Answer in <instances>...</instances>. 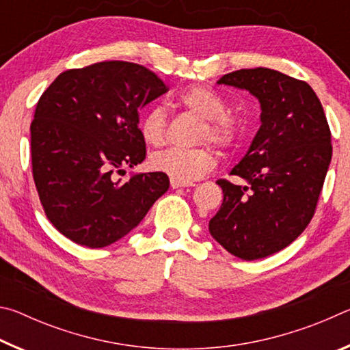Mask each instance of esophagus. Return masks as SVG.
Masks as SVG:
<instances>
[{
	"label": "esophagus",
	"instance_id": "1",
	"mask_svg": "<svg viewBox=\"0 0 350 350\" xmlns=\"http://www.w3.org/2000/svg\"><path fill=\"white\" fill-rule=\"evenodd\" d=\"M187 187H193V183H188V182H179V180L171 179V188H187Z\"/></svg>",
	"mask_w": 350,
	"mask_h": 350
}]
</instances>
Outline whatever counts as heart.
I'll return each instance as SVG.
<instances>
[{
    "label": "heart",
    "mask_w": 350,
    "mask_h": 350,
    "mask_svg": "<svg viewBox=\"0 0 350 350\" xmlns=\"http://www.w3.org/2000/svg\"><path fill=\"white\" fill-rule=\"evenodd\" d=\"M176 102L182 108L204 118L199 129V140H208L219 148L228 150L239 139V126L234 118L227 114V102L211 88L193 85L177 94ZM167 117L161 106H152L140 118V135L145 144L159 146L165 140ZM217 157L208 148L183 150L168 148L154 154L151 168L179 182H193L204 177L216 167Z\"/></svg>",
    "instance_id": "obj_1"
}]
</instances>
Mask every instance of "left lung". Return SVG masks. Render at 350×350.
Listing matches in <instances>:
<instances>
[{
    "label": "left lung",
    "instance_id": "left-lung-1",
    "mask_svg": "<svg viewBox=\"0 0 350 350\" xmlns=\"http://www.w3.org/2000/svg\"><path fill=\"white\" fill-rule=\"evenodd\" d=\"M217 85L245 90L260 105V126L225 179L224 202L208 224L228 253L253 260L282 250L312 221L332 145L321 102L306 81L269 68L225 74Z\"/></svg>",
    "mask_w": 350,
    "mask_h": 350
}]
</instances>
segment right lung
I'll return each mask as SVG.
<instances>
[{"label":"right lung","instance_id":"add662e5","mask_svg":"<svg viewBox=\"0 0 350 350\" xmlns=\"http://www.w3.org/2000/svg\"><path fill=\"white\" fill-rule=\"evenodd\" d=\"M167 91L140 64L102 62L64 70L40 97L31 125L35 187L47 219L75 244H114L168 191L159 171L117 179L145 161L139 111Z\"/></svg>","mask_w":350,"mask_h":350}]
</instances>
